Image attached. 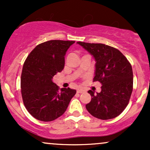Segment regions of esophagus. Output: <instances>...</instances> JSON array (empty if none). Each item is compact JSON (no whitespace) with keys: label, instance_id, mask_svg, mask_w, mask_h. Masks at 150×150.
Listing matches in <instances>:
<instances>
[{"label":"esophagus","instance_id":"esophagus-1","mask_svg":"<svg viewBox=\"0 0 150 150\" xmlns=\"http://www.w3.org/2000/svg\"><path fill=\"white\" fill-rule=\"evenodd\" d=\"M83 92H84V90H82V89H77V93H82Z\"/></svg>","mask_w":150,"mask_h":150}]
</instances>
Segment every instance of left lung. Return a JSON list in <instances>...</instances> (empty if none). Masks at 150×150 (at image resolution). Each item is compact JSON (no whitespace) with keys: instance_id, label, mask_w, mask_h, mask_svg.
<instances>
[{"instance_id":"left-lung-1","label":"left lung","mask_w":150,"mask_h":150,"mask_svg":"<svg viewBox=\"0 0 150 150\" xmlns=\"http://www.w3.org/2000/svg\"><path fill=\"white\" fill-rule=\"evenodd\" d=\"M95 60L94 82L101 84V92L89 90L92 96L86 104L88 112L95 118H116L126 108L133 85L132 66L119 50L103 44L77 42Z\"/></svg>"}]
</instances>
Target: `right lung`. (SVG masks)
<instances>
[{"instance_id":"add662e5","label":"right lung","mask_w":150,"mask_h":150,"mask_svg":"<svg viewBox=\"0 0 150 150\" xmlns=\"http://www.w3.org/2000/svg\"><path fill=\"white\" fill-rule=\"evenodd\" d=\"M74 41L51 40L39 44L27 56L21 75V92L28 112L36 119L48 122L66 111L75 89L62 88L53 77L64 68L65 56Z\"/></svg>"}]
</instances>
